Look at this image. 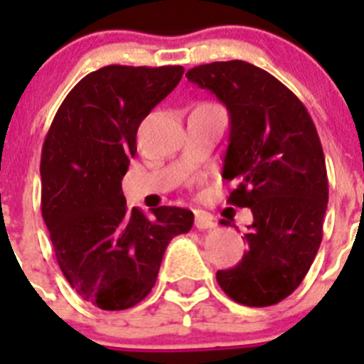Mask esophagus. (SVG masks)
I'll list each match as a JSON object with an SVG mask.
<instances>
[{
	"label": "esophagus",
	"instance_id": "1",
	"mask_svg": "<svg viewBox=\"0 0 364 364\" xmlns=\"http://www.w3.org/2000/svg\"><path fill=\"white\" fill-rule=\"evenodd\" d=\"M195 226L198 230H211V228H215V220L210 215L204 213V211H197L195 213Z\"/></svg>",
	"mask_w": 364,
	"mask_h": 364
}]
</instances>
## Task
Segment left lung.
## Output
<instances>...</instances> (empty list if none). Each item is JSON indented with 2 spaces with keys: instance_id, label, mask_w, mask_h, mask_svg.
<instances>
[{
  "instance_id": "obj_1",
  "label": "left lung",
  "mask_w": 364,
  "mask_h": 364,
  "mask_svg": "<svg viewBox=\"0 0 364 364\" xmlns=\"http://www.w3.org/2000/svg\"><path fill=\"white\" fill-rule=\"evenodd\" d=\"M186 78L226 105L222 178L237 182L228 202L253 213L242 260L218 269V286L239 304H277L306 277L323 240L328 176L319 134L301 100L252 63H205Z\"/></svg>"
}]
</instances>
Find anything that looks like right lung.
Masks as SVG:
<instances>
[{
	"label": "right lung",
	"instance_id": "add662e5",
	"mask_svg": "<svg viewBox=\"0 0 364 364\" xmlns=\"http://www.w3.org/2000/svg\"><path fill=\"white\" fill-rule=\"evenodd\" d=\"M182 74L180 65L102 67L73 87L45 136L41 215L70 288L102 310L144 301L167 244L193 226L189 210L160 205L149 218L122 193L138 127Z\"/></svg>",
	"mask_w": 364,
	"mask_h": 364
}]
</instances>
